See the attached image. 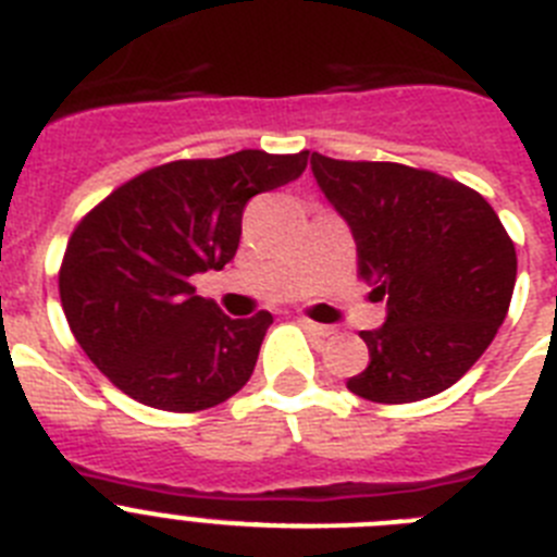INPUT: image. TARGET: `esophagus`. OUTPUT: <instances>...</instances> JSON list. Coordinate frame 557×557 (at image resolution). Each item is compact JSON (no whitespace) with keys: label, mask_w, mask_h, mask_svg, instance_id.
Returning a JSON list of instances; mask_svg holds the SVG:
<instances>
[{"label":"esophagus","mask_w":557,"mask_h":557,"mask_svg":"<svg viewBox=\"0 0 557 557\" xmlns=\"http://www.w3.org/2000/svg\"><path fill=\"white\" fill-rule=\"evenodd\" d=\"M301 326L307 329L309 334H318V337H332L334 334V326H326V323H314V321H309V318H301Z\"/></svg>","instance_id":"34e87169"}]
</instances>
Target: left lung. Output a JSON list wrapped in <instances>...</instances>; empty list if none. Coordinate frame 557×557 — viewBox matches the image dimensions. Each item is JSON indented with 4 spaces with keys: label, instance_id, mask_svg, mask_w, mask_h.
Listing matches in <instances>:
<instances>
[{
    "label": "left lung",
    "instance_id": "8db88e82",
    "mask_svg": "<svg viewBox=\"0 0 557 557\" xmlns=\"http://www.w3.org/2000/svg\"><path fill=\"white\" fill-rule=\"evenodd\" d=\"M312 172L357 243L359 278L387 301L362 332L371 362L348 391L405 405L446 391L491 346L510 307L516 248L480 191L393 161L312 152Z\"/></svg>",
    "mask_w": 557,
    "mask_h": 557
}]
</instances>
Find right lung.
Returning a JSON list of instances; mask_svg holds the SVG:
<instances>
[{"label": "right lung", "instance_id": "add662e5", "mask_svg": "<svg viewBox=\"0 0 557 557\" xmlns=\"http://www.w3.org/2000/svg\"><path fill=\"white\" fill-rule=\"evenodd\" d=\"M309 150L152 166L72 231L58 289L86 357L113 385L156 410L223 405L250 379L273 314L228 318L195 295L191 275L223 270L253 195L295 181Z\"/></svg>", "mask_w": 557, "mask_h": 557}]
</instances>
